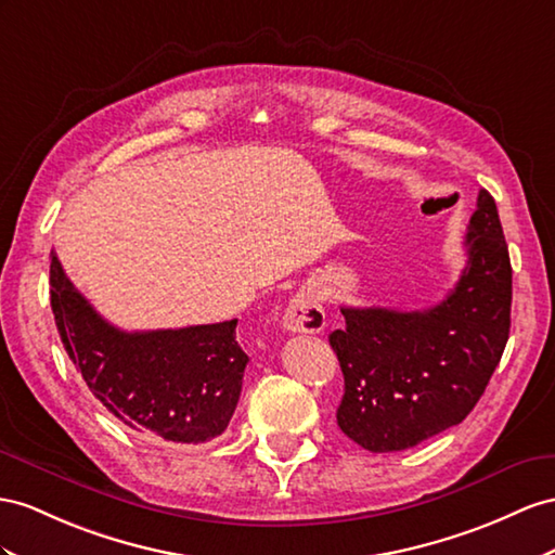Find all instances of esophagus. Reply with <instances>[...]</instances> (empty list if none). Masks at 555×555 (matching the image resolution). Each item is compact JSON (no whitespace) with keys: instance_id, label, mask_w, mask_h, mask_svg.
<instances>
[{"instance_id":"1","label":"esophagus","mask_w":555,"mask_h":555,"mask_svg":"<svg viewBox=\"0 0 555 555\" xmlns=\"http://www.w3.org/2000/svg\"><path fill=\"white\" fill-rule=\"evenodd\" d=\"M281 323L288 333H305V335L321 333L325 328V311L314 291L302 288L288 302L286 311H283Z\"/></svg>"}]
</instances>
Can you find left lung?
<instances>
[{"label": "left lung", "mask_w": 555, "mask_h": 555, "mask_svg": "<svg viewBox=\"0 0 555 555\" xmlns=\"http://www.w3.org/2000/svg\"><path fill=\"white\" fill-rule=\"evenodd\" d=\"M466 267L424 311L343 307L331 333L345 375L337 426L371 452L408 450L460 424L486 391L511 328V260L488 190L464 236Z\"/></svg>", "instance_id": "obj_1"}]
</instances>
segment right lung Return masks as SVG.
<instances>
[{
  "label": "right lung",
  "instance_id": "right-lung-1",
  "mask_svg": "<svg viewBox=\"0 0 555 555\" xmlns=\"http://www.w3.org/2000/svg\"><path fill=\"white\" fill-rule=\"evenodd\" d=\"M51 309L67 357L91 393L131 429L170 443H206L230 424L248 357L236 319L126 333L107 323L51 250Z\"/></svg>",
  "mask_w": 555,
  "mask_h": 555
}]
</instances>
